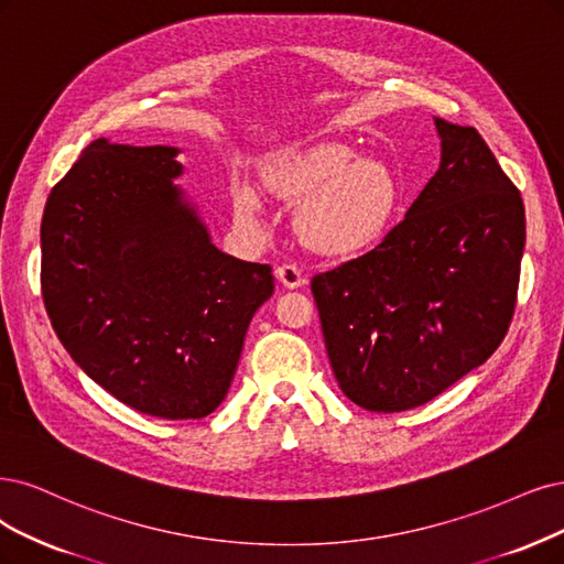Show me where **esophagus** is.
<instances>
[{
  "mask_svg": "<svg viewBox=\"0 0 564 564\" xmlns=\"http://www.w3.org/2000/svg\"><path fill=\"white\" fill-rule=\"evenodd\" d=\"M276 279L283 288L288 290H295V288H302L306 283V279L302 276V271L295 267V264H283L276 269Z\"/></svg>",
  "mask_w": 564,
  "mask_h": 564,
  "instance_id": "obj_1",
  "label": "esophagus"
}]
</instances>
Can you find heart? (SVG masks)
Wrapping results in <instances>:
<instances>
[{
	"label": "heart",
	"instance_id": "obj_1",
	"mask_svg": "<svg viewBox=\"0 0 564 564\" xmlns=\"http://www.w3.org/2000/svg\"><path fill=\"white\" fill-rule=\"evenodd\" d=\"M269 191L300 204L295 232L325 258L360 256L377 246L398 214L402 187L390 166L358 158L344 143H318L288 155L267 174ZM235 212L246 225L262 220V202L253 187H235Z\"/></svg>",
	"mask_w": 564,
	"mask_h": 564
}]
</instances>
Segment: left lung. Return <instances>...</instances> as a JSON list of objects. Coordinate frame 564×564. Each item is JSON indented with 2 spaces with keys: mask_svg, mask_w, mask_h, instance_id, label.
<instances>
[{
  "mask_svg": "<svg viewBox=\"0 0 564 564\" xmlns=\"http://www.w3.org/2000/svg\"><path fill=\"white\" fill-rule=\"evenodd\" d=\"M440 170L369 253L311 281L327 358L350 402L421 406L502 344L525 206L484 137L434 118Z\"/></svg>",
  "mask_w": 564,
  "mask_h": 564,
  "instance_id": "obj_1",
  "label": "left lung"
}]
</instances>
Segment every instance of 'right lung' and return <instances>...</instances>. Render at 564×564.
Listing matches in <instances>:
<instances>
[{"label":"right lung","instance_id":"right-lung-1","mask_svg":"<svg viewBox=\"0 0 564 564\" xmlns=\"http://www.w3.org/2000/svg\"><path fill=\"white\" fill-rule=\"evenodd\" d=\"M174 145L93 141L48 195L41 295L57 339L116 400L166 421L225 400L269 264L223 253L174 183Z\"/></svg>","mask_w":564,"mask_h":564}]
</instances>
